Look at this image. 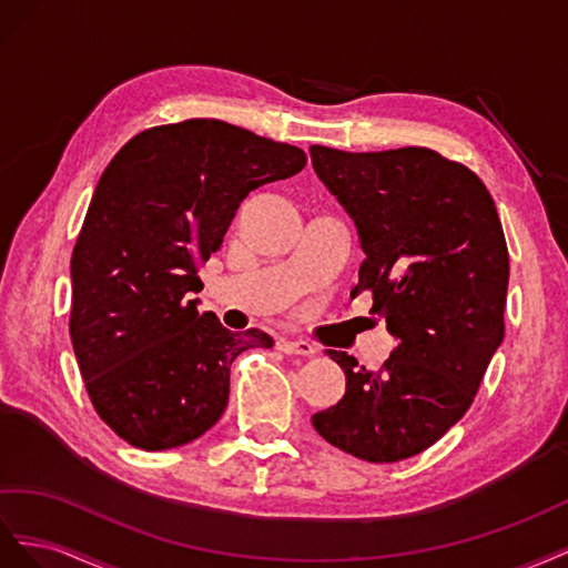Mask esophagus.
I'll return each instance as SVG.
<instances>
[{
    "instance_id": "34e87169",
    "label": "esophagus",
    "mask_w": 568,
    "mask_h": 568,
    "mask_svg": "<svg viewBox=\"0 0 568 568\" xmlns=\"http://www.w3.org/2000/svg\"><path fill=\"white\" fill-rule=\"evenodd\" d=\"M278 349L285 352V354H297V356H312V354H316V347L310 345V343H304V339H281Z\"/></svg>"
}]
</instances>
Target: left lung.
I'll return each mask as SVG.
<instances>
[{"instance_id":"left-lung-1","label":"left lung","mask_w":568,"mask_h":568,"mask_svg":"<svg viewBox=\"0 0 568 568\" xmlns=\"http://www.w3.org/2000/svg\"><path fill=\"white\" fill-rule=\"evenodd\" d=\"M310 152L362 237L352 297L371 293V312L397 339L378 371L328 349L345 371V395L312 424L356 459H409L468 412L505 339V231L480 178L435 150Z\"/></svg>"}]
</instances>
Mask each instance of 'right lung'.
Here are the masks:
<instances>
[{"instance_id": "add662e5", "label": "right lung", "mask_w": 568, "mask_h": 568, "mask_svg": "<svg viewBox=\"0 0 568 568\" xmlns=\"http://www.w3.org/2000/svg\"><path fill=\"white\" fill-rule=\"evenodd\" d=\"M306 154L214 119L154 125L104 169L71 256L69 333L94 412L128 445L161 452L212 428L231 364L271 347L200 314V268L240 202L295 175Z\"/></svg>"}]
</instances>
